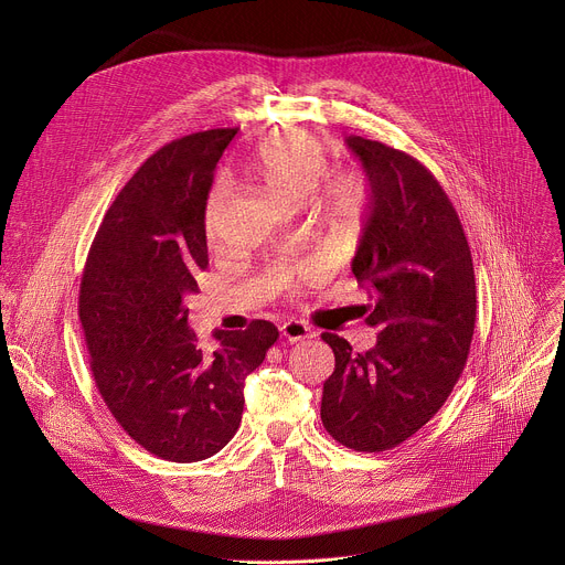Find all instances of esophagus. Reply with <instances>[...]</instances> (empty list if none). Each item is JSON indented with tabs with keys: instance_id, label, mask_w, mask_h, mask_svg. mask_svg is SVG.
I'll return each mask as SVG.
<instances>
[{
	"instance_id": "1",
	"label": "esophagus",
	"mask_w": 565,
	"mask_h": 565,
	"mask_svg": "<svg viewBox=\"0 0 565 565\" xmlns=\"http://www.w3.org/2000/svg\"><path fill=\"white\" fill-rule=\"evenodd\" d=\"M279 331H281V335H284L288 342H301V340H308V338L315 335V331H312L308 324H303V321H299V319H288V321H284Z\"/></svg>"
}]
</instances>
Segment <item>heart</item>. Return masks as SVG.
<instances>
[{
    "label": "heart",
    "instance_id": "obj_1",
    "mask_svg": "<svg viewBox=\"0 0 565 565\" xmlns=\"http://www.w3.org/2000/svg\"><path fill=\"white\" fill-rule=\"evenodd\" d=\"M244 170L284 203L301 205L312 196L319 216L333 232L353 227L371 203V185L366 179L351 170L329 172V151L324 142L306 131L268 134L246 156ZM225 192V183L216 181L207 194L203 212L207 234L216 232ZM295 281L292 270L279 275L284 288H292Z\"/></svg>",
    "mask_w": 565,
    "mask_h": 565
}]
</instances>
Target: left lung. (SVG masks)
Segmentation results:
<instances>
[{"instance_id":"8db88e82","label":"left lung","mask_w":565,"mask_h":565,"mask_svg":"<svg viewBox=\"0 0 565 565\" xmlns=\"http://www.w3.org/2000/svg\"><path fill=\"white\" fill-rule=\"evenodd\" d=\"M371 185L353 275L377 344L366 353L321 333L335 371L321 393V423L344 447L386 451L445 405L469 355L476 324L471 250L436 177L407 151L349 136Z\"/></svg>"}]
</instances>
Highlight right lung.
<instances>
[{
	"label": "right lung",
	"instance_id": "obj_1",
	"mask_svg": "<svg viewBox=\"0 0 565 565\" xmlns=\"http://www.w3.org/2000/svg\"><path fill=\"white\" fill-rule=\"evenodd\" d=\"M234 129L177 138L151 153L107 210L92 244L77 315L96 386L116 423L149 454L196 462L221 451L244 414V382L277 342L266 319L214 331L188 327L207 268L203 212Z\"/></svg>",
	"mask_w": 565,
	"mask_h": 565
}]
</instances>
